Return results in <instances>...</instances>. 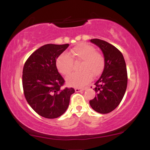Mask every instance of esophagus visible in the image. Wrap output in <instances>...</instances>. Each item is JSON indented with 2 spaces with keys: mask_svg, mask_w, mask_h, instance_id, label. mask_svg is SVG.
Segmentation results:
<instances>
[{
  "mask_svg": "<svg viewBox=\"0 0 150 150\" xmlns=\"http://www.w3.org/2000/svg\"><path fill=\"white\" fill-rule=\"evenodd\" d=\"M85 88H75V92H81V91H83V90H85Z\"/></svg>",
  "mask_w": 150,
  "mask_h": 150,
  "instance_id": "esophagus-1",
  "label": "esophagus"
}]
</instances>
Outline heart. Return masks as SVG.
Returning <instances> with one entry per match:
<instances>
[{
    "label": "heart",
    "instance_id": "b5f03b06",
    "mask_svg": "<svg viewBox=\"0 0 150 150\" xmlns=\"http://www.w3.org/2000/svg\"><path fill=\"white\" fill-rule=\"evenodd\" d=\"M70 54L63 53L57 58L56 68L60 73L68 75L73 69V60L82 61L80 73H75L67 77L68 85L75 87H83L89 83L92 76L97 77L101 75L105 68V58L102 53L96 51L95 48L88 44H80L70 51Z\"/></svg>",
    "mask_w": 150,
    "mask_h": 150
}]
</instances>
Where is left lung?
Segmentation results:
<instances>
[{"mask_svg":"<svg viewBox=\"0 0 150 150\" xmlns=\"http://www.w3.org/2000/svg\"><path fill=\"white\" fill-rule=\"evenodd\" d=\"M90 42L102 51L105 68L95 83L97 95L89 104L94 111L104 114L113 111L123 99L128 84L126 65L122 53L112 44L99 39Z\"/></svg>","mask_w":150,"mask_h":150,"instance_id":"1","label":"left lung"}]
</instances>
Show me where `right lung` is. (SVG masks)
Listing matches in <instances>:
<instances>
[{
    "mask_svg": "<svg viewBox=\"0 0 150 150\" xmlns=\"http://www.w3.org/2000/svg\"><path fill=\"white\" fill-rule=\"evenodd\" d=\"M69 44H46L27 58L22 71L26 100L33 110L46 118H56L65 112L73 87L63 89L65 80L56 65L57 58Z\"/></svg>",
    "mask_w": 150,
    "mask_h": 150,
    "instance_id": "add662e5",
    "label": "right lung"
}]
</instances>
